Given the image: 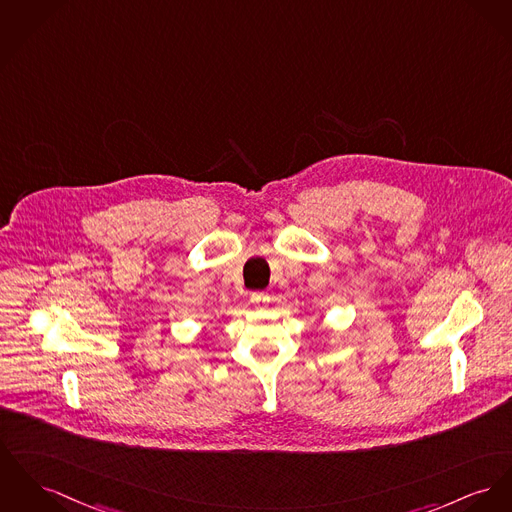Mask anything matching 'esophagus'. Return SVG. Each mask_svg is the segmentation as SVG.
I'll return each instance as SVG.
<instances>
[{
	"instance_id": "esophagus-1",
	"label": "esophagus",
	"mask_w": 512,
	"mask_h": 512,
	"mask_svg": "<svg viewBox=\"0 0 512 512\" xmlns=\"http://www.w3.org/2000/svg\"><path fill=\"white\" fill-rule=\"evenodd\" d=\"M250 301L256 305V307H266L270 303V295L264 293V291H256L250 295Z\"/></svg>"
}]
</instances>
